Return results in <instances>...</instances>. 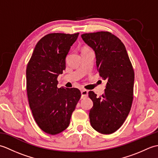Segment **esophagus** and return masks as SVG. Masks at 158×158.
Returning <instances> with one entry per match:
<instances>
[{"label":"esophagus","instance_id":"obj_1","mask_svg":"<svg viewBox=\"0 0 158 158\" xmlns=\"http://www.w3.org/2000/svg\"><path fill=\"white\" fill-rule=\"evenodd\" d=\"M81 98H86V97L88 95V91L86 89H82L81 91Z\"/></svg>","mask_w":158,"mask_h":158}]
</instances>
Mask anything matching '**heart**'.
I'll use <instances>...</instances> for the list:
<instances>
[{"mask_svg": "<svg viewBox=\"0 0 158 158\" xmlns=\"http://www.w3.org/2000/svg\"><path fill=\"white\" fill-rule=\"evenodd\" d=\"M88 49V48H84L83 49Z\"/></svg>", "mask_w": 158, "mask_h": 158, "instance_id": "1", "label": "heart"}]
</instances>
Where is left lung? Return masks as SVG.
<instances>
[{"label":"left lung","instance_id":"8db88e82","mask_svg":"<svg viewBox=\"0 0 158 158\" xmlns=\"http://www.w3.org/2000/svg\"><path fill=\"white\" fill-rule=\"evenodd\" d=\"M81 37L95 52L97 70L107 81L101 96L89 92L93 102L89 113L90 123L97 132L110 135L122 126L130 113L135 71L125 45L115 35L100 31L85 33Z\"/></svg>","mask_w":158,"mask_h":158}]
</instances>
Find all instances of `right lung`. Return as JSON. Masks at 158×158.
<instances>
[{
	"mask_svg": "<svg viewBox=\"0 0 158 158\" xmlns=\"http://www.w3.org/2000/svg\"><path fill=\"white\" fill-rule=\"evenodd\" d=\"M79 33H50L36 45L26 68V89L33 117L43 132L58 135L69 126L81 98L77 88H58V76Z\"/></svg>",
	"mask_w": 158,
	"mask_h": 158,
	"instance_id": "add662e5",
	"label": "right lung"
}]
</instances>
